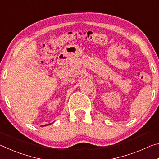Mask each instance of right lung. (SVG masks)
Here are the masks:
<instances>
[{
  "mask_svg": "<svg viewBox=\"0 0 159 159\" xmlns=\"http://www.w3.org/2000/svg\"><path fill=\"white\" fill-rule=\"evenodd\" d=\"M50 124H51V123H50ZM48 125H49V124H48ZM45 126V125H44Z\"/></svg>",
  "mask_w": 159,
  "mask_h": 159,
  "instance_id": "1",
  "label": "right lung"
}]
</instances>
